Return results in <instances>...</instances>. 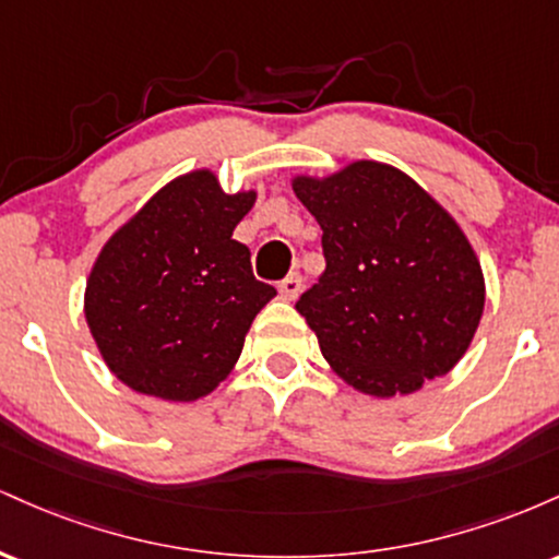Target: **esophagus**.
<instances>
[{
    "label": "esophagus",
    "mask_w": 559,
    "mask_h": 559,
    "mask_svg": "<svg viewBox=\"0 0 559 559\" xmlns=\"http://www.w3.org/2000/svg\"><path fill=\"white\" fill-rule=\"evenodd\" d=\"M278 292H281V297H284L286 301L297 299L299 292H301V275L299 273H288L286 278L278 284Z\"/></svg>",
    "instance_id": "esophagus-1"
}]
</instances>
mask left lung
Instances as JSON below:
<instances>
[{"label": "left lung", "instance_id": "1", "mask_svg": "<svg viewBox=\"0 0 559 559\" xmlns=\"http://www.w3.org/2000/svg\"><path fill=\"white\" fill-rule=\"evenodd\" d=\"M294 194L323 228L325 271L297 301L333 373L370 396L447 376L484 316L471 241L407 173L357 159Z\"/></svg>", "mask_w": 559, "mask_h": 559}]
</instances>
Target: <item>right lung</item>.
<instances>
[{
  "mask_svg": "<svg viewBox=\"0 0 559 559\" xmlns=\"http://www.w3.org/2000/svg\"><path fill=\"white\" fill-rule=\"evenodd\" d=\"M258 191L226 194L213 170L165 183L102 247L83 294L115 378L146 396L194 402L226 381L249 325L275 297L234 228Z\"/></svg>",
  "mask_w": 559,
  "mask_h": 559,
  "instance_id": "right-lung-1",
  "label": "right lung"
}]
</instances>
